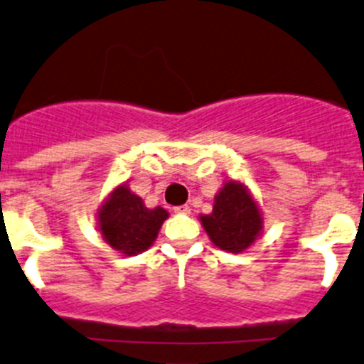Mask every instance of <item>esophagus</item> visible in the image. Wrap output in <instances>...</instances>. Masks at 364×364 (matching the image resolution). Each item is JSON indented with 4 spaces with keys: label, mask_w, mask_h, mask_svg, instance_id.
<instances>
[{
    "label": "esophagus",
    "mask_w": 364,
    "mask_h": 364,
    "mask_svg": "<svg viewBox=\"0 0 364 364\" xmlns=\"http://www.w3.org/2000/svg\"><path fill=\"white\" fill-rule=\"evenodd\" d=\"M174 213H178V215H190V213H192V210H190L188 204H183V206H176L174 208Z\"/></svg>",
    "instance_id": "34e87169"
}]
</instances>
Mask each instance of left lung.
I'll return each mask as SVG.
<instances>
[{
	"mask_svg": "<svg viewBox=\"0 0 364 364\" xmlns=\"http://www.w3.org/2000/svg\"><path fill=\"white\" fill-rule=\"evenodd\" d=\"M204 231L218 249L238 254L263 232V211L243 181L228 179L217 192L213 211L199 215Z\"/></svg>",
	"mask_w": 364,
	"mask_h": 364,
	"instance_id": "obj_1",
	"label": "left lung"
}]
</instances>
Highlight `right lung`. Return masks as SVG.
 I'll return each mask as SVG.
<instances>
[{
    "mask_svg": "<svg viewBox=\"0 0 364 364\" xmlns=\"http://www.w3.org/2000/svg\"><path fill=\"white\" fill-rule=\"evenodd\" d=\"M96 218L101 236L112 249L122 256H136L153 245L168 211L161 206L147 208L128 183H121L97 208Z\"/></svg>",
    "mask_w": 364,
    "mask_h": 364,
    "instance_id": "right-lung-1",
    "label": "right lung"
}]
</instances>
